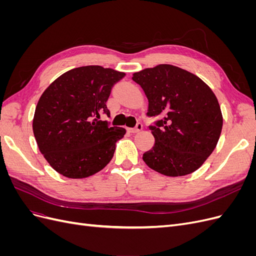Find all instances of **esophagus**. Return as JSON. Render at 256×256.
Here are the masks:
<instances>
[{
  "label": "esophagus",
  "mask_w": 256,
  "mask_h": 256,
  "mask_svg": "<svg viewBox=\"0 0 256 256\" xmlns=\"http://www.w3.org/2000/svg\"><path fill=\"white\" fill-rule=\"evenodd\" d=\"M142 128H143L142 122H136V125L134 128H129L128 130H129V132H131V134H136V132H138V131H141Z\"/></svg>",
  "instance_id": "esophagus-1"
}]
</instances>
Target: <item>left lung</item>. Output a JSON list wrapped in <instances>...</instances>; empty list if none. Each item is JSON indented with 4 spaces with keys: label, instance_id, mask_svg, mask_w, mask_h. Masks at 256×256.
Returning a JSON list of instances; mask_svg holds the SVG:
<instances>
[{
    "label": "left lung",
    "instance_id": "left-lung-1",
    "mask_svg": "<svg viewBox=\"0 0 256 256\" xmlns=\"http://www.w3.org/2000/svg\"><path fill=\"white\" fill-rule=\"evenodd\" d=\"M148 99L150 126L154 138L143 154L150 168L166 176L194 172L210 156L219 141L223 118L214 92L198 76L162 64L134 74Z\"/></svg>",
    "mask_w": 256,
    "mask_h": 256
}]
</instances>
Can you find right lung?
I'll return each instance as SVG.
<instances>
[{"label":"right lung","mask_w":256,"mask_h":256,"mask_svg":"<svg viewBox=\"0 0 256 256\" xmlns=\"http://www.w3.org/2000/svg\"><path fill=\"white\" fill-rule=\"evenodd\" d=\"M126 74L102 66L72 69L52 82L37 104L33 131L40 152L56 172L84 178L113 158L125 128L102 120L114 85Z\"/></svg>","instance_id":"right-lung-1"}]
</instances>
